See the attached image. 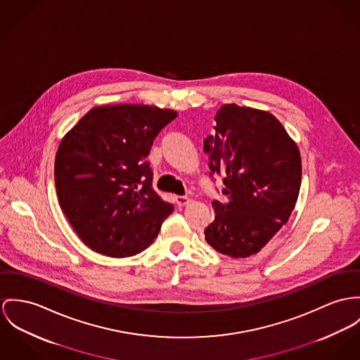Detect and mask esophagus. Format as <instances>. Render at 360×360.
<instances>
[{"label": "esophagus", "mask_w": 360, "mask_h": 360, "mask_svg": "<svg viewBox=\"0 0 360 360\" xmlns=\"http://www.w3.org/2000/svg\"><path fill=\"white\" fill-rule=\"evenodd\" d=\"M175 202H176L178 207H185V205H188L191 202V198L186 197V195H176L175 197Z\"/></svg>", "instance_id": "obj_1"}]
</instances>
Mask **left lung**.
<instances>
[{"label":"left lung","mask_w":360,"mask_h":360,"mask_svg":"<svg viewBox=\"0 0 360 360\" xmlns=\"http://www.w3.org/2000/svg\"><path fill=\"white\" fill-rule=\"evenodd\" d=\"M215 134L204 139L211 174L223 176L226 201H212L205 241L230 257L257 253L288 221L302 185L296 142L270 112L226 104Z\"/></svg>","instance_id":"8db88e82"}]
</instances>
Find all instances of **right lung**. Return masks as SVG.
Wrapping results in <instances>:
<instances>
[{"instance_id":"1","label":"right lung","mask_w":360,"mask_h":360,"mask_svg":"<svg viewBox=\"0 0 360 360\" xmlns=\"http://www.w3.org/2000/svg\"><path fill=\"white\" fill-rule=\"evenodd\" d=\"M176 116L152 105L96 107L61 139L55 160L58 202L91 250L127 257L158 237L174 205L152 189L145 158Z\"/></svg>"}]
</instances>
